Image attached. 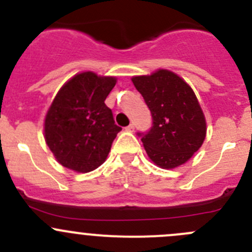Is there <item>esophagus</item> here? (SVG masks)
I'll list each match as a JSON object with an SVG mask.
<instances>
[{"label":"esophagus","mask_w":252,"mask_h":252,"mask_svg":"<svg viewBox=\"0 0 252 252\" xmlns=\"http://www.w3.org/2000/svg\"><path fill=\"white\" fill-rule=\"evenodd\" d=\"M134 129H135V126H134V124H129V126L126 128V130L130 131L131 133V131H134Z\"/></svg>","instance_id":"1"}]
</instances>
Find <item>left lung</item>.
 Here are the masks:
<instances>
[{
    "label": "left lung",
    "mask_w": 252,
    "mask_h": 252,
    "mask_svg": "<svg viewBox=\"0 0 252 252\" xmlns=\"http://www.w3.org/2000/svg\"><path fill=\"white\" fill-rule=\"evenodd\" d=\"M153 117V126L141 136L146 154L155 165L175 168L201 148L207 123L193 90L175 72L158 69L151 75L131 77Z\"/></svg>",
    "instance_id": "obj_1"
}]
</instances>
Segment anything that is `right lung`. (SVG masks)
I'll return each instance as SVG.
<instances>
[{
    "mask_svg": "<svg viewBox=\"0 0 252 252\" xmlns=\"http://www.w3.org/2000/svg\"><path fill=\"white\" fill-rule=\"evenodd\" d=\"M116 84L113 76L85 71L59 90L45 116L44 138L60 165L90 172L106 161L122 130L104 103Z\"/></svg>",
    "mask_w": 252,
    "mask_h": 252,
    "instance_id": "1",
    "label": "right lung"
}]
</instances>
